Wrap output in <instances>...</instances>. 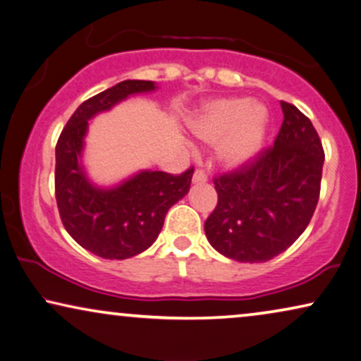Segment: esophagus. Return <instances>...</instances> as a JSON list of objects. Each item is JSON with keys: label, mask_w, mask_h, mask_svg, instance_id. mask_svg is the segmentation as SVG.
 Returning <instances> with one entry per match:
<instances>
[{"label": "esophagus", "mask_w": 361, "mask_h": 361, "mask_svg": "<svg viewBox=\"0 0 361 361\" xmlns=\"http://www.w3.org/2000/svg\"><path fill=\"white\" fill-rule=\"evenodd\" d=\"M193 181L195 183H206V181H208V175H206L204 170H200L198 168L193 175Z\"/></svg>", "instance_id": "34e87169"}]
</instances>
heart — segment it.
Returning <instances> with one entry per match:
<instances>
[{"mask_svg":"<svg viewBox=\"0 0 361 361\" xmlns=\"http://www.w3.org/2000/svg\"><path fill=\"white\" fill-rule=\"evenodd\" d=\"M269 115L261 104L249 99L224 97L206 104L193 120V132L203 142L218 145V157L226 166L247 163L261 150Z\"/></svg>","mask_w":361,"mask_h":361,"instance_id":"obj_1","label":"heart"}]
</instances>
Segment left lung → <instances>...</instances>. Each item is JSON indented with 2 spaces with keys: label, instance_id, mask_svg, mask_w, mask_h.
Masks as SVG:
<instances>
[{
  "label": "left lung",
  "instance_id": "1",
  "mask_svg": "<svg viewBox=\"0 0 361 361\" xmlns=\"http://www.w3.org/2000/svg\"><path fill=\"white\" fill-rule=\"evenodd\" d=\"M274 145L213 178L218 204L204 221L211 246L239 262H266L297 241L319 203L325 153L314 125L281 102Z\"/></svg>",
  "mask_w": 361,
  "mask_h": 361
}]
</instances>
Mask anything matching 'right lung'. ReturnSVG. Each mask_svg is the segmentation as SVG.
Listing matches in <instances>:
<instances>
[{
	"mask_svg": "<svg viewBox=\"0 0 361 361\" xmlns=\"http://www.w3.org/2000/svg\"><path fill=\"white\" fill-rule=\"evenodd\" d=\"M155 89L152 80H123L85 100L56 145V201L62 224L84 249L104 259H128L152 246L168 209L188 193L195 166L180 175L142 171L117 188L99 190L79 163L87 120L120 100Z\"/></svg>",
	"mask_w": 361,
	"mask_h": 361,
	"instance_id": "right-lung-1",
	"label": "right lung"
}]
</instances>
